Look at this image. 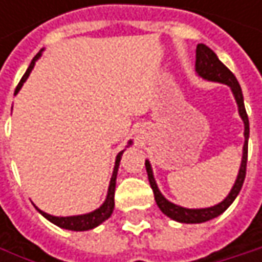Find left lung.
Listing matches in <instances>:
<instances>
[{"mask_svg":"<svg viewBox=\"0 0 262 262\" xmlns=\"http://www.w3.org/2000/svg\"><path fill=\"white\" fill-rule=\"evenodd\" d=\"M195 71L197 74L205 80L209 81H219V83H225L231 88L234 97H235L236 104H238V114L244 123V145H243V158H241V165H239V171L236 176V181L231 189V192L228 194V197L220 202L219 205H214L211 208H202V209H188L179 205H174L171 202H168L162 192L159 191L156 181L153 178V170L148 161H145V170L148 174V182L153 189L155 194V200L159 206V209L170 217L171 220L181 222V223H203L208 220H212L215 217H219L220 214H223L236 199L244 178H246V165H247V142H249V118H247V112L244 107V100H243V92H241V86L235 79V76L220 62V59L217 57V54L206 47L205 43H199L195 48Z\"/></svg>","mask_w":262,"mask_h":262,"instance_id":"obj_1","label":"left lung"}]
</instances>
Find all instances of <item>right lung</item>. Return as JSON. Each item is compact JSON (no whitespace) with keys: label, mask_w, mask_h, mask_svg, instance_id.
Instances as JSON below:
<instances>
[{"label":"right lung","mask_w":262,"mask_h":262,"mask_svg":"<svg viewBox=\"0 0 262 262\" xmlns=\"http://www.w3.org/2000/svg\"><path fill=\"white\" fill-rule=\"evenodd\" d=\"M42 51H43V50H40V51L34 56V59L31 60V63H30L28 70L26 71V74L23 76V79H21V81L18 83V86H16L15 95L19 92V89L23 88L24 81L28 79V76H30L31 70L34 68L36 60L42 56ZM130 144H132V141H129V145H130ZM129 145H127V147H129ZM123 153H124V150H123V151H120V153L117 155L115 167H114V173H112V178H111V183H109V189H107L106 200H104V203H103L98 209H95V211H92V212H88V214H83V215H71V217H54V215H50V214H47V212L40 211L39 208H36V209H37V211H39V212H40L47 220H50V222H51V223H54L56 226L63 228V229H68V231H89V229L97 228L98 225H101L103 222H106V220L112 215V212H114V206H115L114 195H115L117 173H118V167H120V161H121Z\"/></svg>","instance_id":"obj_1"}]
</instances>
